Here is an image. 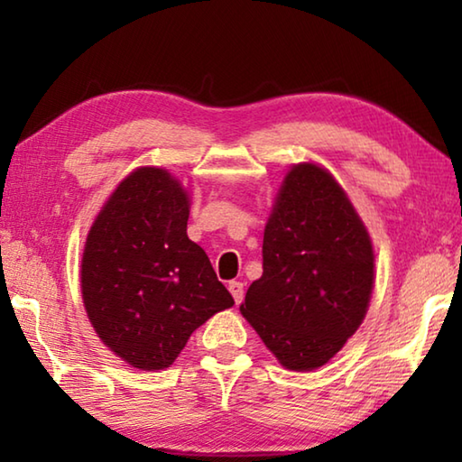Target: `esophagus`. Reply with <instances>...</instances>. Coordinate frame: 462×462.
I'll use <instances>...</instances> for the list:
<instances>
[{"label":"esophagus","mask_w":462,"mask_h":462,"mask_svg":"<svg viewBox=\"0 0 462 462\" xmlns=\"http://www.w3.org/2000/svg\"><path fill=\"white\" fill-rule=\"evenodd\" d=\"M228 289H230V293L234 297V301H236V306H240L242 300H245V285H242L240 281H230Z\"/></svg>","instance_id":"obj_1"}]
</instances>
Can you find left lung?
I'll return each mask as SVG.
<instances>
[{
    "label": "left lung",
    "mask_w": 462,
    "mask_h": 462,
    "mask_svg": "<svg viewBox=\"0 0 462 462\" xmlns=\"http://www.w3.org/2000/svg\"><path fill=\"white\" fill-rule=\"evenodd\" d=\"M374 254L348 195L326 169L301 162L277 193L263 238V277L240 306L277 361L314 371L365 319Z\"/></svg>",
    "instance_id": "obj_1"
}]
</instances>
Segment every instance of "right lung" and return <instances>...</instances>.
I'll return each instance as SVG.
<instances>
[{"instance_id": "1", "label": "right lung", "mask_w": 462, "mask_h": 462, "mask_svg": "<svg viewBox=\"0 0 462 462\" xmlns=\"http://www.w3.org/2000/svg\"><path fill=\"white\" fill-rule=\"evenodd\" d=\"M189 198L165 169L140 167L93 222L81 261L89 322L114 355L143 371L173 365L193 330L234 306L199 245Z\"/></svg>"}]
</instances>
